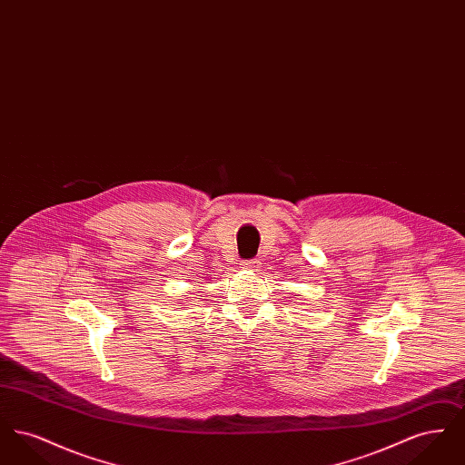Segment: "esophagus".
Masks as SVG:
<instances>
[{
  "mask_svg": "<svg viewBox=\"0 0 465 465\" xmlns=\"http://www.w3.org/2000/svg\"><path fill=\"white\" fill-rule=\"evenodd\" d=\"M242 268L251 270V272H258V270H260V262H258V260H249V262L242 263Z\"/></svg>",
  "mask_w": 465,
  "mask_h": 465,
  "instance_id": "esophagus-1",
  "label": "esophagus"
}]
</instances>
